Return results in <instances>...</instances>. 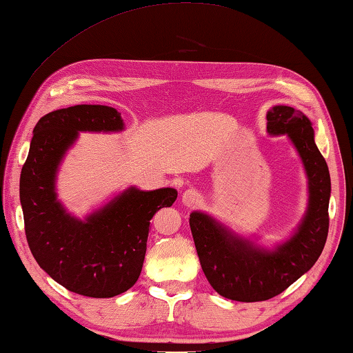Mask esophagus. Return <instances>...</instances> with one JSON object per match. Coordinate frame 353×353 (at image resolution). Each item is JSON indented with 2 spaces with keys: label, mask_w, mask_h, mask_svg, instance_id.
Here are the masks:
<instances>
[{
  "label": "esophagus",
  "mask_w": 353,
  "mask_h": 353,
  "mask_svg": "<svg viewBox=\"0 0 353 353\" xmlns=\"http://www.w3.org/2000/svg\"><path fill=\"white\" fill-rule=\"evenodd\" d=\"M200 200H201V195H200L199 191H195V190H188L182 195V201H183L185 206H188V208L196 206V204L200 203Z\"/></svg>",
  "instance_id": "esophagus-1"
}]
</instances>
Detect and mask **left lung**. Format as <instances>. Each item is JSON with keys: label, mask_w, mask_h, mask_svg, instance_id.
<instances>
[{"label": "left lung", "mask_w": 353, "mask_h": 353, "mask_svg": "<svg viewBox=\"0 0 353 353\" xmlns=\"http://www.w3.org/2000/svg\"><path fill=\"white\" fill-rule=\"evenodd\" d=\"M266 119L270 135L285 134L296 147L308 179V208L296 233L275 250L257 247L212 216L192 212L190 225L203 272L221 296L232 301H266L284 292L313 268L330 228L331 177L311 121L285 105L274 106Z\"/></svg>", "instance_id": "8db88e82"}]
</instances>
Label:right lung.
<instances>
[{
  "instance_id": "right-lung-1",
  "label": "right lung",
  "mask_w": 353,
  "mask_h": 353,
  "mask_svg": "<svg viewBox=\"0 0 353 353\" xmlns=\"http://www.w3.org/2000/svg\"><path fill=\"white\" fill-rule=\"evenodd\" d=\"M120 112L105 105H75L46 114L32 130L19 196L27 242L39 266L63 288L88 298H112L141 274L150 219L177 199L173 188L130 186L81 221L57 200L60 162L79 132H119Z\"/></svg>"
}]
</instances>
